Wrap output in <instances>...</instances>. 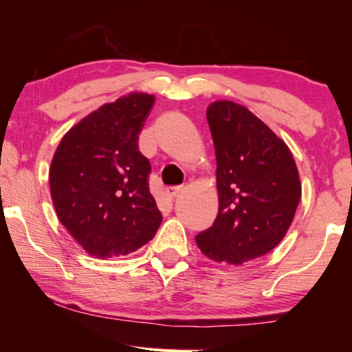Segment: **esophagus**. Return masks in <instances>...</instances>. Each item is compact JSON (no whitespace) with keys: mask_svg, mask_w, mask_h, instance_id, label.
<instances>
[{"mask_svg":"<svg viewBox=\"0 0 352 352\" xmlns=\"http://www.w3.org/2000/svg\"><path fill=\"white\" fill-rule=\"evenodd\" d=\"M181 192H182V187H170V188H166L165 197L168 199H175Z\"/></svg>","mask_w":352,"mask_h":352,"instance_id":"obj_1","label":"esophagus"}]
</instances>
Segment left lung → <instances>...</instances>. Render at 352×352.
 Returning <instances> with one entry per match:
<instances>
[{
	"mask_svg": "<svg viewBox=\"0 0 352 352\" xmlns=\"http://www.w3.org/2000/svg\"><path fill=\"white\" fill-rule=\"evenodd\" d=\"M206 115L217 155L218 215L195 240L210 261L241 265L285 237L301 181L290 148L250 109L220 100Z\"/></svg>",
	"mask_w": 352,
	"mask_h": 352,
	"instance_id": "obj_1",
	"label": "left lung"
}]
</instances>
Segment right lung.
<instances>
[{"label": "right lung", "mask_w": 352, "mask_h": 352, "mask_svg": "<svg viewBox=\"0 0 352 352\" xmlns=\"http://www.w3.org/2000/svg\"><path fill=\"white\" fill-rule=\"evenodd\" d=\"M155 96L131 91L90 112L62 137L50 166L57 218L87 254L128 256L151 240L162 214L149 193L138 134Z\"/></svg>", "instance_id": "right-lung-1"}]
</instances>
